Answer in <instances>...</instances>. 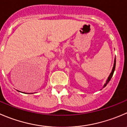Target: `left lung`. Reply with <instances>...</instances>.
Instances as JSON below:
<instances>
[{
	"label": "left lung",
	"instance_id": "obj_1",
	"mask_svg": "<svg viewBox=\"0 0 127 127\" xmlns=\"http://www.w3.org/2000/svg\"><path fill=\"white\" fill-rule=\"evenodd\" d=\"M115 64H116V60H115H115H114V67H113V69H112V71L111 73H110V76H109V77H108V79L106 81V83L104 84V87H105V86H107V84L109 82V81H110V79H111L112 77L113 76V74H114V71H115Z\"/></svg>",
	"mask_w": 127,
	"mask_h": 127
}]
</instances>
